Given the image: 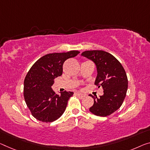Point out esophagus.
<instances>
[{"label":"esophagus","instance_id":"34e87169","mask_svg":"<svg viewBox=\"0 0 150 150\" xmlns=\"http://www.w3.org/2000/svg\"><path fill=\"white\" fill-rule=\"evenodd\" d=\"M76 96H78V97H79L80 98H84V96H85L84 94H82V93H76Z\"/></svg>","mask_w":150,"mask_h":150}]
</instances>
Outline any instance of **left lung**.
Returning <instances> with one entry per match:
<instances>
[{
  "instance_id": "1",
  "label": "left lung",
  "mask_w": 150,
  "mask_h": 150,
  "mask_svg": "<svg viewBox=\"0 0 150 150\" xmlns=\"http://www.w3.org/2000/svg\"><path fill=\"white\" fill-rule=\"evenodd\" d=\"M81 56L95 64L97 76L94 84L102 87L104 93L99 98L89 95L94 98L89 110L97 116H109L120 108L125 98L128 87L125 71L112 54L103 50L85 51Z\"/></svg>"
}]
</instances>
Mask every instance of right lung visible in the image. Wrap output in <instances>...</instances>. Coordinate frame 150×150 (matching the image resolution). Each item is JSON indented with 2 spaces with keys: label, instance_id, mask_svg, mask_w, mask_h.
<instances>
[{
  "label": "right lung",
  "instance_id": "add662e5",
  "mask_svg": "<svg viewBox=\"0 0 150 150\" xmlns=\"http://www.w3.org/2000/svg\"><path fill=\"white\" fill-rule=\"evenodd\" d=\"M80 52L53 53L45 55L30 68L24 80V98L31 114L38 120L50 123L60 117L74 93L64 91L57 94L52 90L54 79L63 72L66 59Z\"/></svg>",
  "mask_w": 150,
  "mask_h": 150
}]
</instances>
